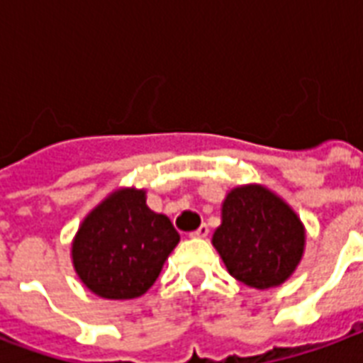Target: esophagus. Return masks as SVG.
<instances>
[{"instance_id": "obj_1", "label": "esophagus", "mask_w": 363, "mask_h": 363, "mask_svg": "<svg viewBox=\"0 0 363 363\" xmlns=\"http://www.w3.org/2000/svg\"><path fill=\"white\" fill-rule=\"evenodd\" d=\"M208 235H209V227L208 225H202V227H198V229H196L190 236H192V238H206Z\"/></svg>"}]
</instances>
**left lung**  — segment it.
Wrapping results in <instances>:
<instances>
[{
    "mask_svg": "<svg viewBox=\"0 0 363 363\" xmlns=\"http://www.w3.org/2000/svg\"><path fill=\"white\" fill-rule=\"evenodd\" d=\"M211 242L236 281L264 291L294 273L304 256L306 230L283 198L262 184H246L225 198Z\"/></svg>",
    "mask_w": 363,
    "mask_h": 363,
    "instance_id": "8db88e82",
    "label": "left lung"
}]
</instances>
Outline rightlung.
I'll list each match as a JSON object with an SVG mask.
<instances>
[{
  "instance_id": "obj_1",
  "label": "right lung",
  "mask_w": 363,
  "mask_h": 363,
  "mask_svg": "<svg viewBox=\"0 0 363 363\" xmlns=\"http://www.w3.org/2000/svg\"><path fill=\"white\" fill-rule=\"evenodd\" d=\"M181 236L146 206V190L119 189L84 217L72 240L74 271L107 300L138 298L160 277Z\"/></svg>"
}]
</instances>
